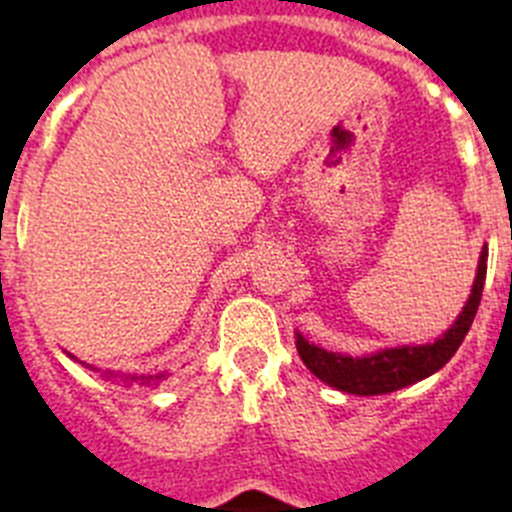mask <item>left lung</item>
Listing matches in <instances>:
<instances>
[{
    "label": "left lung",
    "mask_w": 512,
    "mask_h": 512,
    "mask_svg": "<svg viewBox=\"0 0 512 512\" xmlns=\"http://www.w3.org/2000/svg\"><path fill=\"white\" fill-rule=\"evenodd\" d=\"M487 277V246L482 248L479 256L477 277L472 284V295H469L467 305L459 312L456 323L451 325L441 338L433 343H423V346H397V348H382L377 354L369 356H346L333 354L325 348L315 346L307 338L297 333V351H300L302 361L320 382L336 387V390L348 392V395H387V392L402 390L408 384L420 382V379L431 377L441 369L451 356L456 354V348L461 346L464 336L472 328V320L477 315L479 300H482V289H485Z\"/></svg>",
    "instance_id": "1"
}]
</instances>
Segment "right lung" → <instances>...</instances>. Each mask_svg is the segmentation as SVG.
Masks as SVG:
<instances>
[{
    "instance_id": "right-lung-1",
    "label": "right lung",
    "mask_w": 512,
    "mask_h": 512,
    "mask_svg": "<svg viewBox=\"0 0 512 512\" xmlns=\"http://www.w3.org/2000/svg\"><path fill=\"white\" fill-rule=\"evenodd\" d=\"M112 377V374H110ZM161 379H166V374H130V377H125V382H140V384H156L161 382Z\"/></svg>"
}]
</instances>
